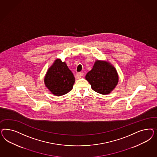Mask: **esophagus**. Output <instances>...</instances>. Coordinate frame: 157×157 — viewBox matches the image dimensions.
I'll use <instances>...</instances> for the list:
<instances>
[{
  "label": "esophagus",
  "mask_w": 157,
  "mask_h": 157,
  "mask_svg": "<svg viewBox=\"0 0 157 157\" xmlns=\"http://www.w3.org/2000/svg\"><path fill=\"white\" fill-rule=\"evenodd\" d=\"M83 75V72H78L76 74V76L78 78H81L82 76Z\"/></svg>",
  "instance_id": "1"
}]
</instances>
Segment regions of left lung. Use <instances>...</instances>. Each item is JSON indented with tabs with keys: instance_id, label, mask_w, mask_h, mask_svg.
Masks as SVG:
<instances>
[{
	"instance_id": "obj_1",
	"label": "left lung",
	"mask_w": 157,
	"mask_h": 157,
	"mask_svg": "<svg viewBox=\"0 0 157 157\" xmlns=\"http://www.w3.org/2000/svg\"><path fill=\"white\" fill-rule=\"evenodd\" d=\"M85 78L93 90L104 95L109 94L119 82L118 74L114 67L109 62L98 60Z\"/></svg>"
}]
</instances>
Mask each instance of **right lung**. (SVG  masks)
Returning <instances> with one entry per match:
<instances>
[{"mask_svg": "<svg viewBox=\"0 0 157 157\" xmlns=\"http://www.w3.org/2000/svg\"><path fill=\"white\" fill-rule=\"evenodd\" d=\"M75 78L65 62L56 59L48 70L44 78L45 85L53 94L61 96L72 89Z\"/></svg>", "mask_w": 157, "mask_h": 157, "instance_id": "right-lung-1", "label": "right lung"}]
</instances>
